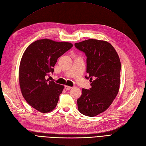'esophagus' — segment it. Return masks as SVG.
I'll return each instance as SVG.
<instances>
[{"instance_id":"1","label":"esophagus","mask_w":146,"mask_h":146,"mask_svg":"<svg viewBox=\"0 0 146 146\" xmlns=\"http://www.w3.org/2000/svg\"><path fill=\"white\" fill-rule=\"evenodd\" d=\"M71 88H72V87H70V86H67V85H66V86H64V88H65V89H66V90H69L71 89Z\"/></svg>"}]
</instances>
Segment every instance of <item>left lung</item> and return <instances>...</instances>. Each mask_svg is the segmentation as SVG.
<instances>
[{"mask_svg":"<svg viewBox=\"0 0 146 146\" xmlns=\"http://www.w3.org/2000/svg\"><path fill=\"white\" fill-rule=\"evenodd\" d=\"M77 49L85 54L86 72L91 88L82 89L77 99L78 110L90 117L105 111L116 97L120 86L121 64L118 54L109 42L87 39L75 44Z\"/></svg>","mask_w":146,"mask_h":146,"instance_id":"obj_1","label":"left lung"}]
</instances>
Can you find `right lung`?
<instances>
[{
    "label": "right lung",
    "mask_w": 146,
    "mask_h": 146,
    "mask_svg": "<svg viewBox=\"0 0 146 146\" xmlns=\"http://www.w3.org/2000/svg\"><path fill=\"white\" fill-rule=\"evenodd\" d=\"M73 45L68 42L39 39L26 48L21 61L19 80L22 94L33 108L42 113L54 110L64 86L47 79L54 72L57 59Z\"/></svg>",
    "instance_id": "add662e5"
}]
</instances>
